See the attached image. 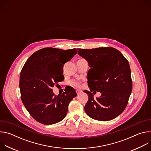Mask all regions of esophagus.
<instances>
[{
  "mask_svg": "<svg viewBox=\"0 0 151 151\" xmlns=\"http://www.w3.org/2000/svg\"><path fill=\"white\" fill-rule=\"evenodd\" d=\"M76 93H77V94L78 95V94H81V93H82V91H81V90H77L76 91Z\"/></svg>",
  "mask_w": 151,
  "mask_h": 151,
  "instance_id": "1",
  "label": "esophagus"
}]
</instances>
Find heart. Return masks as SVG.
I'll return each instance as SVG.
<instances>
[{
  "label": "heart",
  "instance_id": "heart-1",
  "mask_svg": "<svg viewBox=\"0 0 151 151\" xmlns=\"http://www.w3.org/2000/svg\"><path fill=\"white\" fill-rule=\"evenodd\" d=\"M70 83L73 85V86H75V87H80L81 86V83L78 81H76V80H73L70 82Z\"/></svg>",
  "mask_w": 151,
  "mask_h": 151
}]
</instances>
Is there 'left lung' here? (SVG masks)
I'll return each instance as SVG.
<instances>
[{"label": "left lung", "mask_w": 151, "mask_h": 151, "mask_svg": "<svg viewBox=\"0 0 151 151\" xmlns=\"http://www.w3.org/2000/svg\"><path fill=\"white\" fill-rule=\"evenodd\" d=\"M78 54L87 60L91 68L87 74L90 91H83L88 96L84 107L85 112L98 121L115 118L125 109L132 91L128 60L118 50L112 47L78 48ZM93 91L100 92L101 96L94 99L91 93Z\"/></svg>", "instance_id": "obj_1"}]
</instances>
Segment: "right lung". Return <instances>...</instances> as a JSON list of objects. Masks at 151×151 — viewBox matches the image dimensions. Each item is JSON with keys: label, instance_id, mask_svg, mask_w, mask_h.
I'll list each match as a JSON object with an SVG mask.
<instances>
[{"label": "right lung", "instance_id": "right-lung-1", "mask_svg": "<svg viewBox=\"0 0 151 151\" xmlns=\"http://www.w3.org/2000/svg\"><path fill=\"white\" fill-rule=\"evenodd\" d=\"M76 52V48H45L34 52L24 64L19 76L21 99L37 122L54 124L66 116L69 103L77 96L75 90L70 87L61 95L55 96L52 88L64 79V64ZM57 63L60 66L57 67Z\"/></svg>", "mask_w": 151, "mask_h": 151}]
</instances>
